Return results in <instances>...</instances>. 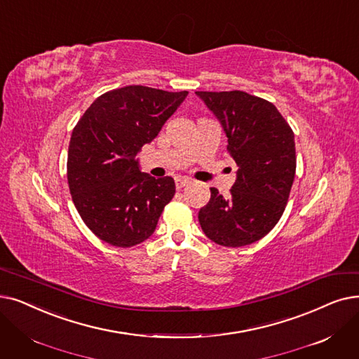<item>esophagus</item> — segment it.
<instances>
[{"mask_svg":"<svg viewBox=\"0 0 359 359\" xmlns=\"http://www.w3.org/2000/svg\"><path fill=\"white\" fill-rule=\"evenodd\" d=\"M175 182H176V188H177V189H182L183 186L191 183V179H189V177H184V176H177V177L175 179Z\"/></svg>","mask_w":359,"mask_h":359,"instance_id":"esophagus-1","label":"esophagus"}]
</instances>
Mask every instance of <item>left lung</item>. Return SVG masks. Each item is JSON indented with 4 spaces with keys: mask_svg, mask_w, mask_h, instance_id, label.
Instances as JSON below:
<instances>
[{
    "mask_svg": "<svg viewBox=\"0 0 359 359\" xmlns=\"http://www.w3.org/2000/svg\"><path fill=\"white\" fill-rule=\"evenodd\" d=\"M195 93L220 121L239 167L229 198L211 188L199 224L217 245H251L267 235L286 208L296 170L294 135L266 100L242 90Z\"/></svg>",
    "mask_w": 359,
    "mask_h": 359,
    "instance_id": "obj_1",
    "label": "left lung"
}]
</instances>
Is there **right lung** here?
Segmentation results:
<instances>
[{"mask_svg":"<svg viewBox=\"0 0 359 359\" xmlns=\"http://www.w3.org/2000/svg\"><path fill=\"white\" fill-rule=\"evenodd\" d=\"M141 85L102 93L73 129L67 180L77 212L92 233L113 246L148 239L175 196L173 177L141 171L137 154L188 97Z\"/></svg>","mask_w":359,"mask_h":359,"instance_id":"right-lung-1","label":"right lung"}]
</instances>
